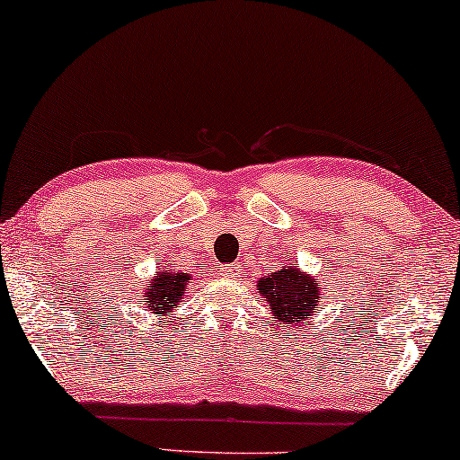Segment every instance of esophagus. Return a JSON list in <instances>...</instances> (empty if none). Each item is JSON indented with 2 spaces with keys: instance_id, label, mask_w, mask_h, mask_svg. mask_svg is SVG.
Returning <instances> with one entry per match:
<instances>
[{
  "instance_id": "obj_1",
  "label": "esophagus",
  "mask_w": 460,
  "mask_h": 460,
  "mask_svg": "<svg viewBox=\"0 0 460 460\" xmlns=\"http://www.w3.org/2000/svg\"><path fill=\"white\" fill-rule=\"evenodd\" d=\"M222 274L228 276V279H232V276L241 274V270H238V266L234 263V266H224V268H222Z\"/></svg>"
}]
</instances>
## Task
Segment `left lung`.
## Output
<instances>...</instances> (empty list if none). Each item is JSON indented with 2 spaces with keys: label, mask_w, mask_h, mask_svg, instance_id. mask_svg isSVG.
<instances>
[{
  "label": "left lung",
  "mask_w": 460,
  "mask_h": 460,
  "mask_svg": "<svg viewBox=\"0 0 460 460\" xmlns=\"http://www.w3.org/2000/svg\"><path fill=\"white\" fill-rule=\"evenodd\" d=\"M257 293L270 305L272 316L280 324H305L323 297V282L299 268V263H282L280 270L257 280Z\"/></svg>",
  "instance_id": "left-lung-1"
}]
</instances>
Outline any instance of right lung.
<instances>
[{
  "label": "right lung",
  "mask_w": 460,
  "mask_h": 460,
  "mask_svg": "<svg viewBox=\"0 0 460 460\" xmlns=\"http://www.w3.org/2000/svg\"><path fill=\"white\" fill-rule=\"evenodd\" d=\"M192 280V274L181 272V270L169 268L167 263L156 272L148 285L142 291V307H146L148 314L155 316H167L175 307H180V301L184 299L188 282Z\"/></svg>",
  "instance_id": "obj_1"
}]
</instances>
